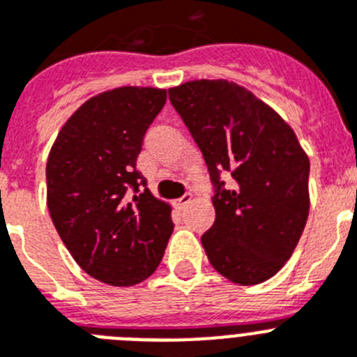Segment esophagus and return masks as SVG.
I'll list each match as a JSON object with an SVG mask.
<instances>
[{
  "label": "esophagus",
  "instance_id": "esophagus-1",
  "mask_svg": "<svg viewBox=\"0 0 357 357\" xmlns=\"http://www.w3.org/2000/svg\"><path fill=\"white\" fill-rule=\"evenodd\" d=\"M191 200H193V195L185 193L184 197H181V198H178V200L175 202V206L178 207V209H184V207L188 206V204H191Z\"/></svg>",
  "mask_w": 357,
  "mask_h": 357
}]
</instances>
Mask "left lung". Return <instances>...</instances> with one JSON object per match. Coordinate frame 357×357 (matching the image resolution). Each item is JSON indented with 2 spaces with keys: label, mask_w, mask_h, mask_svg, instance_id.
<instances>
[{
  "label": "left lung",
  "mask_w": 357,
  "mask_h": 357,
  "mask_svg": "<svg viewBox=\"0 0 357 357\" xmlns=\"http://www.w3.org/2000/svg\"><path fill=\"white\" fill-rule=\"evenodd\" d=\"M214 188L216 220L202 236L209 263L241 286L264 282L291 257L309 214V159L288 123L250 91L193 80L168 91ZM233 176L229 188L221 173Z\"/></svg>",
  "instance_id": "8db88e82"
}]
</instances>
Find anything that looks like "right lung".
Returning a JSON list of instances; mask_svg holds the SVG:
<instances>
[{"mask_svg":"<svg viewBox=\"0 0 357 357\" xmlns=\"http://www.w3.org/2000/svg\"><path fill=\"white\" fill-rule=\"evenodd\" d=\"M166 91L119 87L91 98L66 121L46 164L48 209L85 273L134 286L155 272L173 232L135 162Z\"/></svg>","mask_w":357,"mask_h":357,"instance_id":"obj_1","label":"right lung"}]
</instances>
